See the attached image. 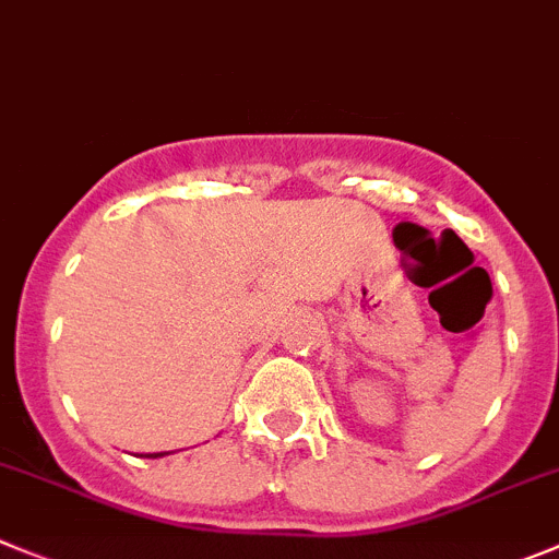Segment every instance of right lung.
Returning a JSON list of instances; mask_svg holds the SVG:
<instances>
[{
	"instance_id": "obj_1",
	"label": "right lung",
	"mask_w": 559,
	"mask_h": 559,
	"mask_svg": "<svg viewBox=\"0 0 559 559\" xmlns=\"http://www.w3.org/2000/svg\"><path fill=\"white\" fill-rule=\"evenodd\" d=\"M148 457H159V455H148Z\"/></svg>"
}]
</instances>
